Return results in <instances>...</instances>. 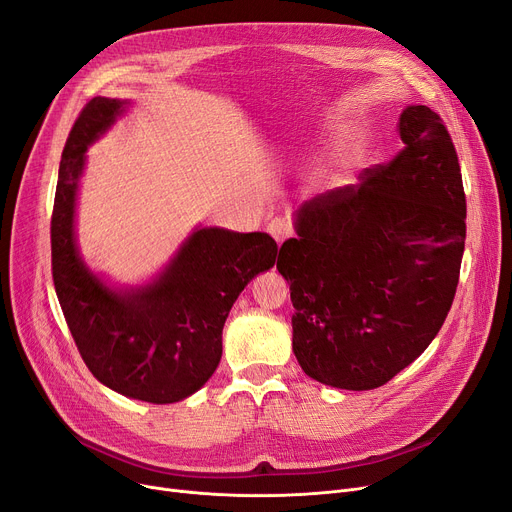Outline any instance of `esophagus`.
Masks as SVG:
<instances>
[{
  "instance_id": "34e87169",
  "label": "esophagus",
  "mask_w": 512,
  "mask_h": 512,
  "mask_svg": "<svg viewBox=\"0 0 512 512\" xmlns=\"http://www.w3.org/2000/svg\"><path fill=\"white\" fill-rule=\"evenodd\" d=\"M265 230L274 236L276 242H284L286 238H290L294 234V228L288 218H272L270 222H267Z\"/></svg>"
}]
</instances>
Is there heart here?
<instances>
[{"mask_svg":"<svg viewBox=\"0 0 512 512\" xmlns=\"http://www.w3.org/2000/svg\"><path fill=\"white\" fill-rule=\"evenodd\" d=\"M359 153H361V149H359V147H355V149L351 151V157H353V159H357V157H359Z\"/></svg>","mask_w":512,"mask_h":512,"instance_id":"1","label":"heart"}]
</instances>
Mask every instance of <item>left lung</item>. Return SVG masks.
<instances>
[{"label": "left lung", "mask_w": 512, "mask_h": 512, "mask_svg": "<svg viewBox=\"0 0 512 512\" xmlns=\"http://www.w3.org/2000/svg\"><path fill=\"white\" fill-rule=\"evenodd\" d=\"M398 134L405 149L307 201L299 238L280 247L292 351L326 386L390 382L436 338L459 284L467 201L454 143L425 105L400 114Z\"/></svg>", "instance_id": "8db88e82"}]
</instances>
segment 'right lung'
<instances>
[{
    "label": "right lung",
    "mask_w": 512,
    "mask_h": 512,
    "mask_svg": "<svg viewBox=\"0 0 512 512\" xmlns=\"http://www.w3.org/2000/svg\"><path fill=\"white\" fill-rule=\"evenodd\" d=\"M122 112L95 97L80 110L60 161L51 213V276L80 357L95 378L128 398L155 405L197 392L222 359L226 317L278 245L270 234L201 228L161 278L116 292L101 284L74 245V199L85 151Z\"/></svg>",
    "instance_id": "1"
}]
</instances>
